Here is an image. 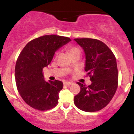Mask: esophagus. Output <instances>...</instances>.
Masks as SVG:
<instances>
[{
	"label": "esophagus",
	"instance_id": "obj_1",
	"mask_svg": "<svg viewBox=\"0 0 134 134\" xmlns=\"http://www.w3.org/2000/svg\"><path fill=\"white\" fill-rule=\"evenodd\" d=\"M64 85L65 86H70V85H72V82H65L64 83Z\"/></svg>",
	"mask_w": 134,
	"mask_h": 134
}]
</instances>
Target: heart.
Returning a JSON list of instances; mask_svg holds the SVG:
<instances>
[{
  "instance_id": "1",
  "label": "heart",
  "mask_w": 134,
  "mask_h": 134,
  "mask_svg": "<svg viewBox=\"0 0 134 134\" xmlns=\"http://www.w3.org/2000/svg\"><path fill=\"white\" fill-rule=\"evenodd\" d=\"M77 50H79V49L77 47H72L70 49L69 52H70V53H73L74 52L77 51Z\"/></svg>"
}]
</instances>
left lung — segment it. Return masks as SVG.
<instances>
[{
	"instance_id": "obj_1",
	"label": "left lung",
	"mask_w": 134,
	"mask_h": 134,
	"mask_svg": "<svg viewBox=\"0 0 134 134\" xmlns=\"http://www.w3.org/2000/svg\"><path fill=\"white\" fill-rule=\"evenodd\" d=\"M86 55L85 71L90 77L88 86L77 82L81 91L74 96V104L87 112L99 111L107 105L118 87L116 58L102 41L92 38H76Z\"/></svg>"
}]
</instances>
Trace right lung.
I'll list each match as a JSON object with an SVG mask.
<instances>
[{"label": "right lung", "mask_w": 134, "mask_h": 134, "mask_svg": "<svg viewBox=\"0 0 134 134\" xmlns=\"http://www.w3.org/2000/svg\"><path fill=\"white\" fill-rule=\"evenodd\" d=\"M70 41L65 36L44 35L27 43L20 53L15 67L17 89L31 107L44 111L58 104L63 82L57 80L47 82L43 69L50 64L55 52Z\"/></svg>", "instance_id": "add662e5"}]
</instances>
